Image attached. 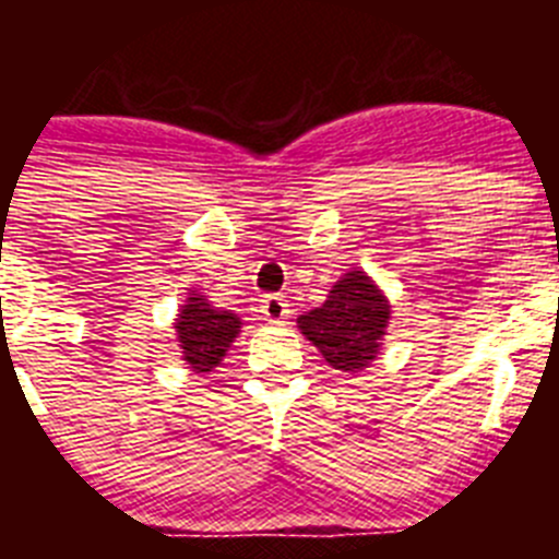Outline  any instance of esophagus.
<instances>
[{"instance_id": "esophagus-1", "label": "esophagus", "mask_w": 559, "mask_h": 559, "mask_svg": "<svg viewBox=\"0 0 559 559\" xmlns=\"http://www.w3.org/2000/svg\"><path fill=\"white\" fill-rule=\"evenodd\" d=\"M260 310H263L265 322H271V324L285 322V319H288V316H290L288 299H283V296H276V294L274 296H265L263 305H260Z\"/></svg>"}]
</instances>
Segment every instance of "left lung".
I'll return each instance as SVG.
<instances>
[{
    "mask_svg": "<svg viewBox=\"0 0 559 559\" xmlns=\"http://www.w3.org/2000/svg\"><path fill=\"white\" fill-rule=\"evenodd\" d=\"M392 305L367 271H347L322 308L296 319V328L338 372H364L386 341Z\"/></svg>",
    "mask_w": 559,
    "mask_h": 559,
    "instance_id": "8db88e82",
    "label": "left lung"
}]
</instances>
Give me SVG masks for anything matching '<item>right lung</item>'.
I'll list each match as a JSON object with an SVG mask.
<instances>
[{
	"label": "right lung",
	"mask_w": 559,
	"mask_h": 559,
	"mask_svg": "<svg viewBox=\"0 0 559 559\" xmlns=\"http://www.w3.org/2000/svg\"><path fill=\"white\" fill-rule=\"evenodd\" d=\"M240 316L231 310L215 308L199 290H187L185 305L176 313V341H179L181 360L195 374H210L221 367L229 347L240 335Z\"/></svg>",
	"instance_id": "add662e5"
}]
</instances>
